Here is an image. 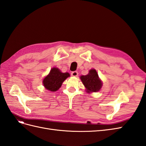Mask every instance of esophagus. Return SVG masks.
<instances>
[{"label":"esophagus","instance_id":"esophagus-1","mask_svg":"<svg viewBox=\"0 0 146 146\" xmlns=\"http://www.w3.org/2000/svg\"><path fill=\"white\" fill-rule=\"evenodd\" d=\"M71 76L73 77H77L78 76V72L77 71H73L71 73Z\"/></svg>","mask_w":146,"mask_h":146}]
</instances>
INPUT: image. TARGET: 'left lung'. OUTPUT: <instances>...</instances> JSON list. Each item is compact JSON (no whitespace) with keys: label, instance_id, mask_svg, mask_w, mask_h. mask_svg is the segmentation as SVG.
<instances>
[{"label":"left lung","instance_id":"left-lung-1","mask_svg":"<svg viewBox=\"0 0 146 146\" xmlns=\"http://www.w3.org/2000/svg\"><path fill=\"white\" fill-rule=\"evenodd\" d=\"M80 79L86 88V91L88 93L98 92L102 86V82L100 80L98 72L94 69L90 70L89 73L86 76H80Z\"/></svg>","mask_w":146,"mask_h":146}]
</instances>
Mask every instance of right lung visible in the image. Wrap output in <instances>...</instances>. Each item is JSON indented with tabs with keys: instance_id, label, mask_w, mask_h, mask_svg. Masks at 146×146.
Listing matches in <instances>:
<instances>
[{
	"instance_id": "1",
	"label": "right lung",
	"mask_w": 146,
	"mask_h": 146,
	"mask_svg": "<svg viewBox=\"0 0 146 146\" xmlns=\"http://www.w3.org/2000/svg\"><path fill=\"white\" fill-rule=\"evenodd\" d=\"M69 76L68 72L63 73L57 68H53L50 73L44 78L42 84L46 90L55 92L59 90L63 82Z\"/></svg>"
}]
</instances>
